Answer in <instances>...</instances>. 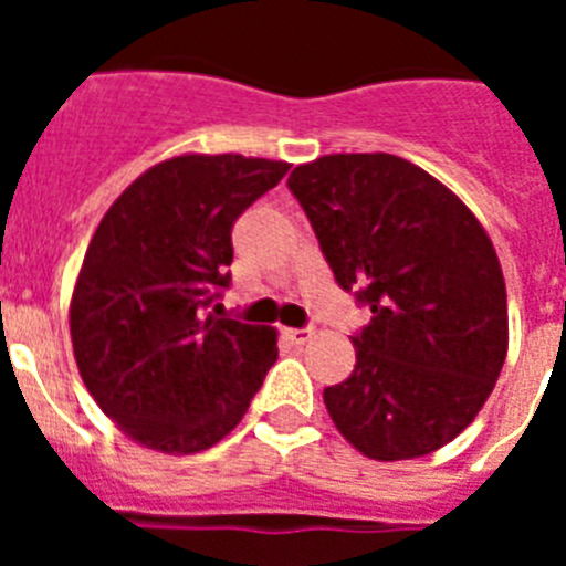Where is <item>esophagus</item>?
<instances>
[{"label":"esophagus","mask_w":566,"mask_h":566,"mask_svg":"<svg viewBox=\"0 0 566 566\" xmlns=\"http://www.w3.org/2000/svg\"><path fill=\"white\" fill-rule=\"evenodd\" d=\"M314 337V328H286V339L294 345H306Z\"/></svg>","instance_id":"34e87169"}]
</instances>
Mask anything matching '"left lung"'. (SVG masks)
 Returning a JSON list of instances; mask_svg holds the SVG:
<instances>
[{"label":"left lung","mask_w":566,"mask_h":566,"mask_svg":"<svg viewBox=\"0 0 566 566\" xmlns=\"http://www.w3.org/2000/svg\"><path fill=\"white\" fill-rule=\"evenodd\" d=\"M289 189L337 286L371 308L352 377L323 391L334 424L379 462L437 451L482 411L507 357L496 249L451 189L397 155H323Z\"/></svg>","instance_id":"left-lung-1"}]
</instances>
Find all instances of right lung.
Instances as JSON below:
<instances>
[{
  "instance_id": "1",
  "label": "right lung",
  "mask_w": 566,
  "mask_h": 566,
  "mask_svg": "<svg viewBox=\"0 0 566 566\" xmlns=\"http://www.w3.org/2000/svg\"><path fill=\"white\" fill-rule=\"evenodd\" d=\"M286 161L181 155L109 207L84 254L70 334L87 391L129 439L198 453L243 419L277 359L274 328L212 317L232 227Z\"/></svg>"
}]
</instances>
